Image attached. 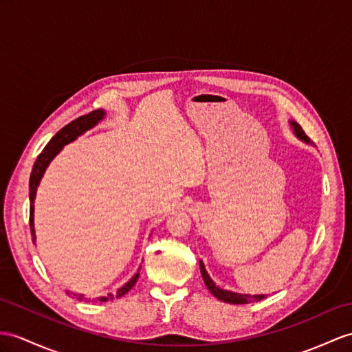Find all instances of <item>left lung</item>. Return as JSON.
Listing matches in <instances>:
<instances>
[{"mask_svg":"<svg viewBox=\"0 0 352 352\" xmlns=\"http://www.w3.org/2000/svg\"><path fill=\"white\" fill-rule=\"evenodd\" d=\"M291 125H293V130L296 133V135L298 137V139H302L305 142L309 143V137H307L303 131V128L300 126L297 122H291ZM200 272H201V276H203V280L206 287L209 288L210 293L215 296L217 298L222 300V302L226 303H233V305H246V303H251V302H260V300H263L265 296L260 294V296H250V294H237V293H231V291H227V289H221L219 287L215 285V282H213L210 279V276L208 275V272H206L204 269V264L200 261Z\"/></svg>","mask_w":352,"mask_h":352,"instance_id":"1","label":"left lung"}]
</instances>
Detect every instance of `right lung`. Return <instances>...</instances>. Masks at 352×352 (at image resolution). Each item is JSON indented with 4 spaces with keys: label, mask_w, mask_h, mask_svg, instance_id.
I'll return each mask as SVG.
<instances>
[{
    "label": "right lung",
    "mask_w": 352,
    "mask_h": 352,
    "mask_svg": "<svg viewBox=\"0 0 352 352\" xmlns=\"http://www.w3.org/2000/svg\"><path fill=\"white\" fill-rule=\"evenodd\" d=\"M102 118H104V111H102L101 109H97V110H92L91 113L79 116L77 119H74V121H72L70 124H67L64 128H61V130H59L52 137V139H50V142L46 144L45 149H43L40 155L37 157L36 162H34L31 176H30V227H31L32 241H36V231H34V199H36L37 186L40 184V179H41L43 173H45L46 167L49 166V162L54 160L56 153L63 149V146H65V144L77 139V137H79L82 133L89 130V128H92L98 121H101ZM139 275L140 273L137 272L135 275L130 280H128L122 288L118 289L116 294H107L106 297H100L98 300L100 302H107V300H113L115 297L118 298V297L126 294L128 291L134 287L137 279H139ZM67 294L77 297V300H87V302H89V298L83 297V294H74V293H70V291H67Z\"/></svg>",
    "instance_id": "right-lung-1"
}]
</instances>
